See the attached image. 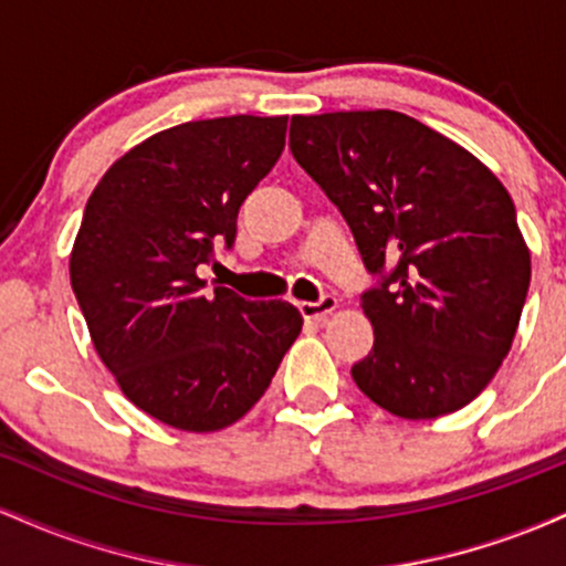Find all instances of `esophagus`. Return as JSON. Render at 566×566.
Here are the masks:
<instances>
[{
  "instance_id": "obj_1",
  "label": "esophagus",
  "mask_w": 566,
  "mask_h": 566,
  "mask_svg": "<svg viewBox=\"0 0 566 566\" xmlns=\"http://www.w3.org/2000/svg\"><path fill=\"white\" fill-rule=\"evenodd\" d=\"M337 308V297L335 295H322L316 303H297V311L303 314V319L308 322H324L329 314Z\"/></svg>"
}]
</instances>
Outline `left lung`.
<instances>
[{
	"label": "left lung",
	"instance_id": "left-lung-1",
	"mask_svg": "<svg viewBox=\"0 0 566 566\" xmlns=\"http://www.w3.org/2000/svg\"><path fill=\"white\" fill-rule=\"evenodd\" d=\"M290 151L346 218L375 346L350 367L407 420L465 407L509 356L530 250L503 184L458 143L399 112L292 116Z\"/></svg>",
	"mask_w": 566,
	"mask_h": 566
}]
</instances>
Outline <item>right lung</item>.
<instances>
[{"label": "right lung", "instance_id": "1", "mask_svg": "<svg viewBox=\"0 0 566 566\" xmlns=\"http://www.w3.org/2000/svg\"><path fill=\"white\" fill-rule=\"evenodd\" d=\"M287 116H220L161 129L95 186L71 287L103 365L151 418L220 431L265 394L303 316L284 301L205 292L197 269L231 250L237 216L284 151Z\"/></svg>", "mask_w": 566, "mask_h": 566}]
</instances>
